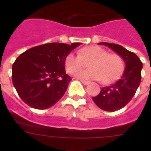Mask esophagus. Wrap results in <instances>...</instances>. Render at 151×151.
Returning a JSON list of instances; mask_svg holds the SVG:
<instances>
[{
    "label": "esophagus",
    "mask_w": 151,
    "mask_h": 151,
    "mask_svg": "<svg viewBox=\"0 0 151 151\" xmlns=\"http://www.w3.org/2000/svg\"><path fill=\"white\" fill-rule=\"evenodd\" d=\"M81 82H82V83L84 84L85 85H87L90 83V82H89V81H86V80H81Z\"/></svg>",
    "instance_id": "34e87169"
}]
</instances>
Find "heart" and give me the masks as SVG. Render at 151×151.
<instances>
[{
    "label": "heart",
    "mask_w": 151,
    "mask_h": 151,
    "mask_svg": "<svg viewBox=\"0 0 151 151\" xmlns=\"http://www.w3.org/2000/svg\"><path fill=\"white\" fill-rule=\"evenodd\" d=\"M90 62L88 70H79ZM65 66L69 73H76V76L84 79L100 80L109 84L116 79L123 69V61L117 54H110L100 46L85 47L78 50V54L72 52L67 55Z\"/></svg>",
    "instance_id": "1"
}]
</instances>
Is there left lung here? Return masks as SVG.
Returning <instances> with one entry per match:
<instances>
[{
  "instance_id": "left-lung-1",
  "label": "left lung",
  "mask_w": 151,
  "mask_h": 151,
  "mask_svg": "<svg viewBox=\"0 0 151 151\" xmlns=\"http://www.w3.org/2000/svg\"><path fill=\"white\" fill-rule=\"evenodd\" d=\"M98 45L109 47L122 57L125 64L121 78L110 86L102 88L98 95L92 97L96 105L101 110L116 111L128 104L135 94L141 82L143 64L135 54L121 45L107 42H101Z\"/></svg>"
}]
</instances>
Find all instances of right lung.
Here are the masks:
<instances>
[{"instance_id": "obj_1", "label": "right lung", "mask_w": 151, "mask_h": 151, "mask_svg": "<svg viewBox=\"0 0 151 151\" xmlns=\"http://www.w3.org/2000/svg\"><path fill=\"white\" fill-rule=\"evenodd\" d=\"M81 44H45L32 47L17 57L12 66V81L26 104L45 110L63 96L72 80L66 74V57Z\"/></svg>"}]
</instances>
